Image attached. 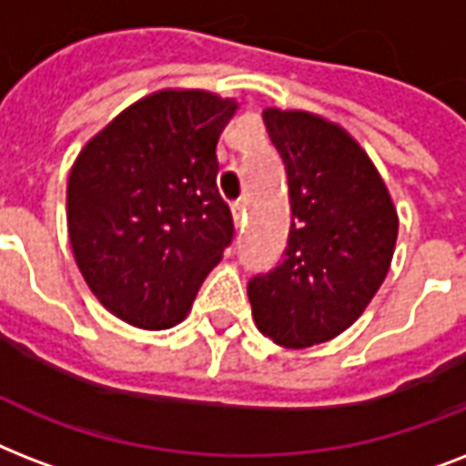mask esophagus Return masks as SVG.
<instances>
[{
  "label": "esophagus",
  "mask_w": 466,
  "mask_h": 466,
  "mask_svg": "<svg viewBox=\"0 0 466 466\" xmlns=\"http://www.w3.org/2000/svg\"><path fill=\"white\" fill-rule=\"evenodd\" d=\"M245 204L243 201H238V204H233V221H236V226L238 228H240V226H243L245 223Z\"/></svg>",
  "instance_id": "obj_1"
}]
</instances>
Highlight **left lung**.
I'll list each match as a JSON object with an SVG mask.
<instances>
[{
  "mask_svg": "<svg viewBox=\"0 0 466 466\" xmlns=\"http://www.w3.org/2000/svg\"><path fill=\"white\" fill-rule=\"evenodd\" d=\"M289 179L284 262L248 284L259 333L311 348L348 330L387 279L399 214L364 147L311 111H262Z\"/></svg>",
  "mask_w": 466,
  "mask_h": 466,
  "instance_id": "1",
  "label": "left lung"
}]
</instances>
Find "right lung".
I'll list each match as a JSON object with an SVG mask.
<instances>
[{"label":"right lung","mask_w":466,"mask_h":466,"mask_svg":"<svg viewBox=\"0 0 466 466\" xmlns=\"http://www.w3.org/2000/svg\"><path fill=\"white\" fill-rule=\"evenodd\" d=\"M236 99L160 89L89 138L67 179V233L86 287L128 326L187 319L233 238L216 147Z\"/></svg>","instance_id":"obj_1"}]
</instances>
